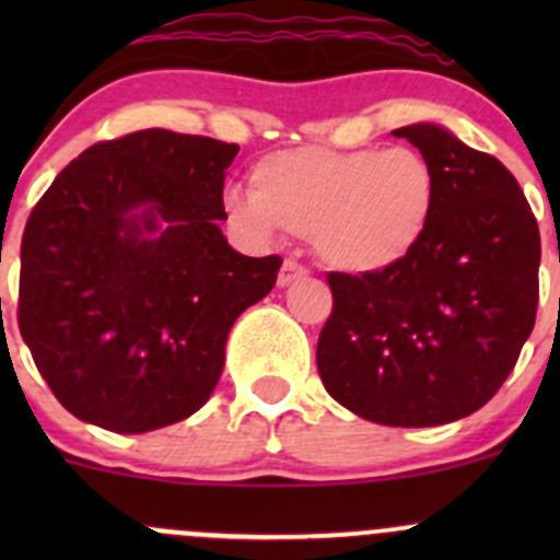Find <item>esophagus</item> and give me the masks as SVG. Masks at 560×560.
Instances as JSON below:
<instances>
[{"mask_svg": "<svg viewBox=\"0 0 560 560\" xmlns=\"http://www.w3.org/2000/svg\"><path fill=\"white\" fill-rule=\"evenodd\" d=\"M306 276H308V270L303 268V265H298L295 259H287L279 270V287H290V284H295V281L306 279Z\"/></svg>", "mask_w": 560, "mask_h": 560, "instance_id": "esophagus-1", "label": "esophagus"}]
</instances>
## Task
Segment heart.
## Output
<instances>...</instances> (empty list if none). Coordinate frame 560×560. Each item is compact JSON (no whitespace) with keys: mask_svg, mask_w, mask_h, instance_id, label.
<instances>
[{"mask_svg":"<svg viewBox=\"0 0 560 560\" xmlns=\"http://www.w3.org/2000/svg\"><path fill=\"white\" fill-rule=\"evenodd\" d=\"M439 208V173L417 149L273 151L252 171V191H230L228 213L254 238L276 230L312 238L314 254L347 276H380L417 252Z\"/></svg>","mask_w":560,"mask_h":560,"instance_id":"heart-1","label":"heart"}]
</instances>
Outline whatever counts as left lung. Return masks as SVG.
<instances>
[{
	"instance_id": "8db88e82",
	"label": "left lung",
	"mask_w": 560,
	"mask_h": 560,
	"mask_svg": "<svg viewBox=\"0 0 560 560\" xmlns=\"http://www.w3.org/2000/svg\"><path fill=\"white\" fill-rule=\"evenodd\" d=\"M433 162L439 208L411 257L327 273L316 343L327 393L371 422L428 428L482 409L515 369L539 303V224L515 175L436 124L395 129Z\"/></svg>"
}]
</instances>
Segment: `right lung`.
Here are the masks:
<instances>
[{
    "mask_svg": "<svg viewBox=\"0 0 560 560\" xmlns=\"http://www.w3.org/2000/svg\"><path fill=\"white\" fill-rule=\"evenodd\" d=\"M235 143L140 129L72 160L21 241L19 327L78 420L145 433L217 387L233 322L276 284L279 254L244 257L219 230Z\"/></svg>",
    "mask_w": 560,
    "mask_h": 560,
    "instance_id": "obj_1",
    "label": "right lung"
}]
</instances>
